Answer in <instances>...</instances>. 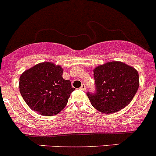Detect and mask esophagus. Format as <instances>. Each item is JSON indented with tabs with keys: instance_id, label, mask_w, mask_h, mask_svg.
<instances>
[{
	"instance_id": "esophagus-1",
	"label": "esophagus",
	"mask_w": 156,
	"mask_h": 156,
	"mask_svg": "<svg viewBox=\"0 0 156 156\" xmlns=\"http://www.w3.org/2000/svg\"><path fill=\"white\" fill-rule=\"evenodd\" d=\"M80 88H81V90H86V85L84 84H83L81 86V87H80Z\"/></svg>"
}]
</instances>
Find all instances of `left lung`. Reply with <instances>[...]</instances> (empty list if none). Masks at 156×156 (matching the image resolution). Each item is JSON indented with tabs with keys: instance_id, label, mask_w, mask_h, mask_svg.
Here are the masks:
<instances>
[{
	"instance_id": "1",
	"label": "left lung",
	"mask_w": 156,
	"mask_h": 156,
	"mask_svg": "<svg viewBox=\"0 0 156 156\" xmlns=\"http://www.w3.org/2000/svg\"><path fill=\"white\" fill-rule=\"evenodd\" d=\"M95 92H87L92 106L104 113H112L128 105L140 84L138 72L121 62H109L94 69Z\"/></svg>"
}]
</instances>
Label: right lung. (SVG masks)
I'll use <instances>...</instances> for the list:
<instances>
[{
  "instance_id": "right-lung-1",
  "label": "right lung",
  "mask_w": 156,
  "mask_h": 156,
  "mask_svg": "<svg viewBox=\"0 0 156 156\" xmlns=\"http://www.w3.org/2000/svg\"><path fill=\"white\" fill-rule=\"evenodd\" d=\"M63 69L52 62L36 65L20 77L22 98L31 110L43 116L59 113L75 90L69 80L62 78Z\"/></svg>"
}]
</instances>
